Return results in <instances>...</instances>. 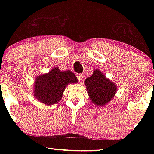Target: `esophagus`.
I'll use <instances>...</instances> for the list:
<instances>
[{"label": "esophagus", "instance_id": "1", "mask_svg": "<svg viewBox=\"0 0 154 154\" xmlns=\"http://www.w3.org/2000/svg\"><path fill=\"white\" fill-rule=\"evenodd\" d=\"M77 79H78L79 81H82L83 75L82 74H78V75H77Z\"/></svg>", "mask_w": 154, "mask_h": 154}]
</instances>
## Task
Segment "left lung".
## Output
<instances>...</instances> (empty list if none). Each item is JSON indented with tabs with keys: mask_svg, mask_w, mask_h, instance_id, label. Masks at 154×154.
Masks as SVG:
<instances>
[{
	"mask_svg": "<svg viewBox=\"0 0 154 154\" xmlns=\"http://www.w3.org/2000/svg\"><path fill=\"white\" fill-rule=\"evenodd\" d=\"M85 84L91 101L99 106L109 103L116 92L115 83L107 79L98 69L85 79Z\"/></svg>",
	"mask_w": 154,
	"mask_h": 154,
	"instance_id": "left-lung-1",
	"label": "left lung"
}]
</instances>
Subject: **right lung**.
Segmentation results:
<instances>
[{
	"mask_svg": "<svg viewBox=\"0 0 154 154\" xmlns=\"http://www.w3.org/2000/svg\"><path fill=\"white\" fill-rule=\"evenodd\" d=\"M77 82V78L71 71H60L59 67L48 74L39 76L35 82L34 94L40 102L52 105L61 100L63 92L69 83Z\"/></svg>",
	"mask_w": 154,
	"mask_h": 154,
	"instance_id": "obj_1",
	"label": "right lung"
}]
</instances>
